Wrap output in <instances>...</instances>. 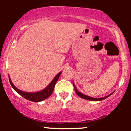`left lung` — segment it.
Here are the masks:
<instances>
[{
  "mask_svg": "<svg viewBox=\"0 0 131 131\" xmlns=\"http://www.w3.org/2000/svg\"><path fill=\"white\" fill-rule=\"evenodd\" d=\"M73 86H74L75 92H76V94H77L79 97H80L81 98H82V99H85V100H91V101H101V100H104V99H106L107 97H108L109 96H110L111 95L113 94V93H112V94L108 95L106 96V97H102V98H93V97H89V96H88V95H85L82 94V93H81V92H79L77 90V89L76 88V86H75L74 83H73Z\"/></svg>",
  "mask_w": 131,
  "mask_h": 131,
  "instance_id": "8db88e82",
  "label": "left lung"
}]
</instances>
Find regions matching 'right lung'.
Listing matches in <instances>:
<instances>
[{
	"instance_id": "right-lung-1",
	"label": "right lung",
	"mask_w": 131,
	"mask_h": 131,
	"mask_svg": "<svg viewBox=\"0 0 131 131\" xmlns=\"http://www.w3.org/2000/svg\"><path fill=\"white\" fill-rule=\"evenodd\" d=\"M61 72H60L58 74L53 78L52 82L49 84V85L46 89L42 90V91L40 92H23L19 90L13 85V84L12 82L11 79H10V76L9 77V81H10V84H11L12 87L13 88L16 92H17L19 95L23 97L24 98L26 99V100H30V101L34 102H38L42 101V100H45V99H47L52 95V92H53L54 90V87H55V84L58 81V78H59L60 76Z\"/></svg>"
}]
</instances>
